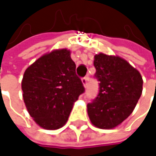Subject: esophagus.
I'll return each mask as SVG.
<instances>
[{"mask_svg":"<svg viewBox=\"0 0 156 156\" xmlns=\"http://www.w3.org/2000/svg\"><path fill=\"white\" fill-rule=\"evenodd\" d=\"M82 83H83V86L85 87H87V77H85V78H82Z\"/></svg>","mask_w":156,"mask_h":156,"instance_id":"34e87169","label":"esophagus"}]
</instances>
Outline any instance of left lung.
Returning <instances> with one entry per match:
<instances>
[{"label":"left lung","mask_w":156,"mask_h":156,"mask_svg":"<svg viewBox=\"0 0 156 156\" xmlns=\"http://www.w3.org/2000/svg\"><path fill=\"white\" fill-rule=\"evenodd\" d=\"M94 58L99 92L87 104V114L95 126L111 129L132 114L142 95L143 78L137 69L120 57L99 53Z\"/></svg>","instance_id":"1"}]
</instances>
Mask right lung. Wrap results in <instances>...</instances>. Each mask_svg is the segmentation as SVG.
<instances>
[{
  "label": "right lung",
  "instance_id": "right-lung-1",
  "mask_svg": "<svg viewBox=\"0 0 156 156\" xmlns=\"http://www.w3.org/2000/svg\"><path fill=\"white\" fill-rule=\"evenodd\" d=\"M21 89L29 114L48 130L66 124L74 102L85 91L70 51L66 48L45 54L30 65L24 72Z\"/></svg>",
  "mask_w": 156,
  "mask_h": 156
}]
</instances>
